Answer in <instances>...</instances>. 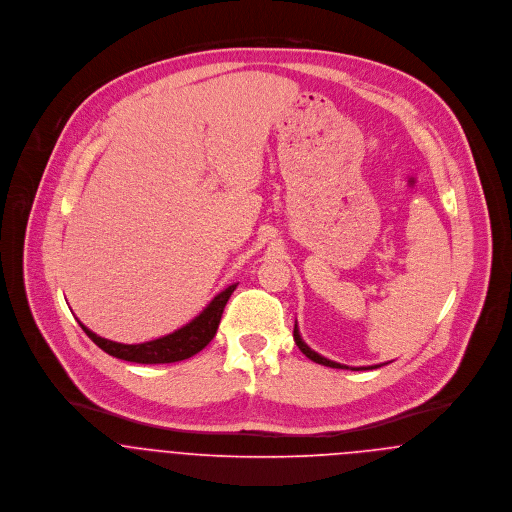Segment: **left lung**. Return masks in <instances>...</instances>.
Returning a JSON list of instances; mask_svg holds the SVG:
<instances>
[{"instance_id": "obj_1", "label": "left lung", "mask_w": 512, "mask_h": 512, "mask_svg": "<svg viewBox=\"0 0 512 512\" xmlns=\"http://www.w3.org/2000/svg\"><path fill=\"white\" fill-rule=\"evenodd\" d=\"M293 339H295V345L299 347V351L307 357V359H311L313 363H317V365H325L331 366V368H349V366L339 365V363H333V361H329V359H325V357H321V355H317L315 351H311L305 343H303V339H301V335H299V329H297V323H295V327H293ZM380 365H372V366H351V370H372V368H378Z\"/></svg>"}]
</instances>
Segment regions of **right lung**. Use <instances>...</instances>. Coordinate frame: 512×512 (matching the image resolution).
Returning a JSON list of instances; mask_svg holds the SVG:
<instances>
[{"mask_svg": "<svg viewBox=\"0 0 512 512\" xmlns=\"http://www.w3.org/2000/svg\"><path fill=\"white\" fill-rule=\"evenodd\" d=\"M238 284L228 286L226 290H222L219 295H215V299L187 325H183L181 329L146 341V343H138V345H124V343H116V341H108L104 337H98L96 333H92L88 327H84L80 321L82 331L108 355L128 361V363H140V365H165V363H177V361H185L193 355H197L199 351H203L213 337L217 335L219 329L220 317L224 311V305L228 301V297L236 290Z\"/></svg>", "mask_w": 512, "mask_h": 512, "instance_id": "obj_1", "label": "right lung"}]
</instances>
